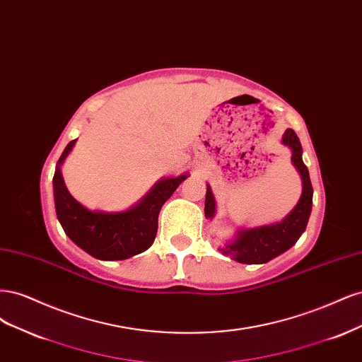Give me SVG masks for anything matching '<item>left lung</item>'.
<instances>
[{
    "instance_id": "obj_1",
    "label": "left lung",
    "mask_w": 362,
    "mask_h": 362,
    "mask_svg": "<svg viewBox=\"0 0 362 362\" xmlns=\"http://www.w3.org/2000/svg\"><path fill=\"white\" fill-rule=\"evenodd\" d=\"M282 144L291 149V161L302 178L300 199L291 213L281 222L240 229L231 243L221 249L222 254L229 255L243 264H264L275 257L288 250L303 234L313 206V185L308 168L302 160V145L294 131L288 128L282 136ZM205 217L213 218L216 213V201L210 185H206L205 194Z\"/></svg>"
}]
</instances>
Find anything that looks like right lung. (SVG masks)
Segmentation results:
<instances>
[{"mask_svg":"<svg viewBox=\"0 0 362 362\" xmlns=\"http://www.w3.org/2000/svg\"><path fill=\"white\" fill-rule=\"evenodd\" d=\"M75 141H69L64 148L52 178L54 204L63 231L76 246L98 259H127L145 252L156 240L163 204L189 175L160 180L145 198L129 210L119 213L90 211L72 198L62 177L60 166L69 156Z\"/></svg>","mask_w":362,"mask_h":362,"instance_id":"1","label":"right lung"}]
</instances>
